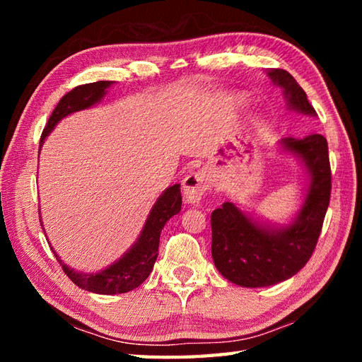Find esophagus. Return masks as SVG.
<instances>
[{"label": "esophagus", "instance_id": "obj_1", "mask_svg": "<svg viewBox=\"0 0 362 362\" xmlns=\"http://www.w3.org/2000/svg\"><path fill=\"white\" fill-rule=\"evenodd\" d=\"M183 197L189 204H197L201 201L204 193L210 188V180L202 173H191L182 182Z\"/></svg>", "mask_w": 362, "mask_h": 362}]
</instances>
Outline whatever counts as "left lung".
<instances>
[{
	"instance_id": "obj_1",
	"label": "left lung",
	"mask_w": 362,
	"mask_h": 362,
	"mask_svg": "<svg viewBox=\"0 0 362 362\" xmlns=\"http://www.w3.org/2000/svg\"><path fill=\"white\" fill-rule=\"evenodd\" d=\"M267 74L274 83L283 87L291 109L311 117L316 115L303 88L288 71L274 68ZM281 144L303 160L311 177L305 204L294 224L281 230L264 228L232 202H224L211 213L214 266L228 281L240 286H271L296 275L308 263L324 226L332 194V168L325 136H286Z\"/></svg>"
}]
</instances>
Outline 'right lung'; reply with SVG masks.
Here are the masks:
<instances>
[{
    "mask_svg": "<svg viewBox=\"0 0 362 362\" xmlns=\"http://www.w3.org/2000/svg\"><path fill=\"white\" fill-rule=\"evenodd\" d=\"M110 86V81H98L93 83H83V86H78L71 91H68V93L60 99L56 109L52 110L48 122H46L42 132L40 144L60 119L65 118L66 115L83 110L87 109V107L96 104L98 101H101V98L105 95V90ZM180 185H173L158 197L157 204L153 205L149 218L144 224L141 236L138 238L134 247L119 261H117V263L98 274H81L78 271H73L71 267L64 264L62 259L57 255L56 258L59 263L62 264V269L68 275V279L74 284H78L82 289L105 296L129 292L140 286V284L149 276L153 263H156L158 255L161 228L165 227L169 218H173L174 214L180 211Z\"/></svg>",
    "mask_w": 362,
    "mask_h": 362,
    "instance_id": "add662e5",
    "label": "right lung"
}]
</instances>
